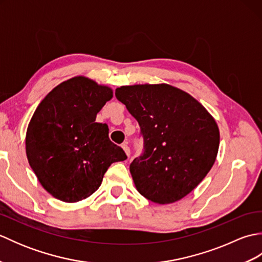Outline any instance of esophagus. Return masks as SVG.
Returning a JSON list of instances; mask_svg holds the SVG:
<instances>
[{
	"label": "esophagus",
	"mask_w": 262,
	"mask_h": 262,
	"mask_svg": "<svg viewBox=\"0 0 262 262\" xmlns=\"http://www.w3.org/2000/svg\"><path fill=\"white\" fill-rule=\"evenodd\" d=\"M121 147L124 148V151H125V153L127 154V157H129V155H130V148H129V146H128V143H127V142L122 143V144H121Z\"/></svg>",
	"instance_id": "esophagus-1"
}]
</instances>
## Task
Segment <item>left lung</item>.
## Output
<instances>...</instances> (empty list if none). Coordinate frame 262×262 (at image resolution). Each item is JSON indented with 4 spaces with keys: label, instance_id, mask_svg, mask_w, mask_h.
<instances>
[{
    "label": "left lung",
    "instance_id": "8db88e82",
    "mask_svg": "<svg viewBox=\"0 0 262 262\" xmlns=\"http://www.w3.org/2000/svg\"><path fill=\"white\" fill-rule=\"evenodd\" d=\"M115 96L141 128L143 153L129 166L138 192L162 205L187 196L219 152L213 117L190 94L168 84L121 86Z\"/></svg>",
    "mask_w": 262,
    "mask_h": 262
}]
</instances>
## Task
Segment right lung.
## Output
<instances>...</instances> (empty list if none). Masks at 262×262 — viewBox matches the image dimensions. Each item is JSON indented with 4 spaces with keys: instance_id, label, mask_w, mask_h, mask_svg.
Segmentation results:
<instances>
[{
    "instance_id": "right-lung-1",
    "label": "right lung",
    "mask_w": 262,
    "mask_h": 262,
    "mask_svg": "<svg viewBox=\"0 0 262 262\" xmlns=\"http://www.w3.org/2000/svg\"><path fill=\"white\" fill-rule=\"evenodd\" d=\"M113 90L83 76L60 83L39 103L29 122L26 152L46 190L62 202L76 203L97 190L114 162L127 159L109 140L97 114Z\"/></svg>"
}]
</instances>
